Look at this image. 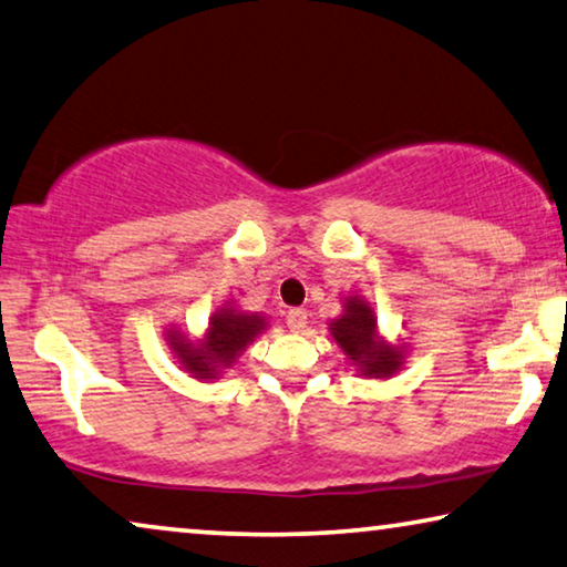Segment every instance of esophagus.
<instances>
[{"label": "esophagus", "instance_id": "1", "mask_svg": "<svg viewBox=\"0 0 567 567\" xmlns=\"http://www.w3.org/2000/svg\"><path fill=\"white\" fill-rule=\"evenodd\" d=\"M285 320H287V328H290L292 333L306 331V326H308V310H306V308H292V310H287Z\"/></svg>", "mask_w": 567, "mask_h": 567}]
</instances>
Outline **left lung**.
<instances>
[{"instance_id": "obj_1", "label": "left lung", "mask_w": 567, "mask_h": 567, "mask_svg": "<svg viewBox=\"0 0 567 567\" xmlns=\"http://www.w3.org/2000/svg\"><path fill=\"white\" fill-rule=\"evenodd\" d=\"M331 336L346 357L357 361L367 377H390L402 364V351L377 341V318L369 302L361 298L346 300V312L331 323Z\"/></svg>"}]
</instances>
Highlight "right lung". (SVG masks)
Instances as JSON below:
<instances>
[{
  "instance_id": "1",
  "label": "right lung",
  "mask_w": 567,
  "mask_h": 567,
  "mask_svg": "<svg viewBox=\"0 0 567 567\" xmlns=\"http://www.w3.org/2000/svg\"><path fill=\"white\" fill-rule=\"evenodd\" d=\"M259 331H265V320L259 316L224 308L210 320L206 341L188 343L177 333H171V346L185 371L196 379H210L218 374V369L234 364V359Z\"/></svg>"
}]
</instances>
